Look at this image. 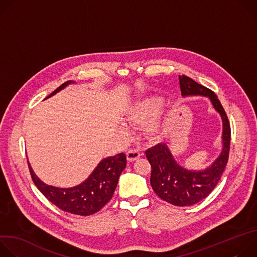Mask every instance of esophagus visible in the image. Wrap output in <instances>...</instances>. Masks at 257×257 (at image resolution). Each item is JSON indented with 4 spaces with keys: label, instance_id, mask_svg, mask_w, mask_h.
<instances>
[{
    "label": "esophagus",
    "instance_id": "1",
    "mask_svg": "<svg viewBox=\"0 0 257 257\" xmlns=\"http://www.w3.org/2000/svg\"><path fill=\"white\" fill-rule=\"evenodd\" d=\"M141 156L140 154V151L137 150V149H134V150H130L127 152V160L129 162H134L136 161L137 159H139Z\"/></svg>",
    "mask_w": 257,
    "mask_h": 257
}]
</instances>
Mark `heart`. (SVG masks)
<instances>
[{
	"label": "heart",
	"mask_w": 257,
	"mask_h": 257,
	"mask_svg": "<svg viewBox=\"0 0 257 257\" xmlns=\"http://www.w3.org/2000/svg\"><path fill=\"white\" fill-rule=\"evenodd\" d=\"M161 102L162 100L158 96L144 97L136 101L127 109L124 114L123 120L126 124L132 126L144 125L157 113ZM162 128L163 121L161 115H156L149 123L145 125V132L150 136L155 137L161 133Z\"/></svg>",
	"instance_id": "b5f03b06"
}]
</instances>
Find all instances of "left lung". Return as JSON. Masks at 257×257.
Masks as SVG:
<instances>
[{"instance_id": "1", "label": "left lung", "mask_w": 257, "mask_h": 257, "mask_svg": "<svg viewBox=\"0 0 257 257\" xmlns=\"http://www.w3.org/2000/svg\"><path fill=\"white\" fill-rule=\"evenodd\" d=\"M183 96H207L223 122V149L217 159L202 171H191L180 166L166 143H159L145 152L152 166L151 184L163 200L176 206H189L204 199L216 186L229 159L231 128L227 114L213 91L193 79L179 76Z\"/></svg>"}]
</instances>
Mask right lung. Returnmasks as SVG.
Wrapping results in <instances>:
<instances>
[{"mask_svg":"<svg viewBox=\"0 0 257 257\" xmlns=\"http://www.w3.org/2000/svg\"><path fill=\"white\" fill-rule=\"evenodd\" d=\"M71 83H74V81L69 80L63 83L47 98L55 95ZM126 156L123 153L107 157L99 162L85 181L70 188H59L46 184L34 174L29 163L28 167L35 186L53 204L73 214L90 215L101 209L113 197L119 177L126 168Z\"/></svg>","mask_w":257,"mask_h":257,"instance_id":"obj_1","label":"right lung"}]
</instances>
